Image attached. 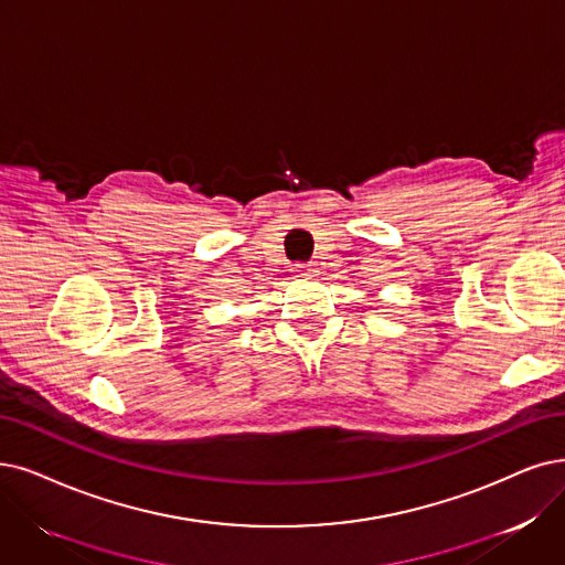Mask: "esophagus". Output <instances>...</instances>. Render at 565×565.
Wrapping results in <instances>:
<instances>
[{
    "mask_svg": "<svg viewBox=\"0 0 565 565\" xmlns=\"http://www.w3.org/2000/svg\"><path fill=\"white\" fill-rule=\"evenodd\" d=\"M297 274L299 276H312L315 274V266L312 264H297Z\"/></svg>",
    "mask_w": 565,
    "mask_h": 565,
    "instance_id": "esophagus-1",
    "label": "esophagus"
}]
</instances>
